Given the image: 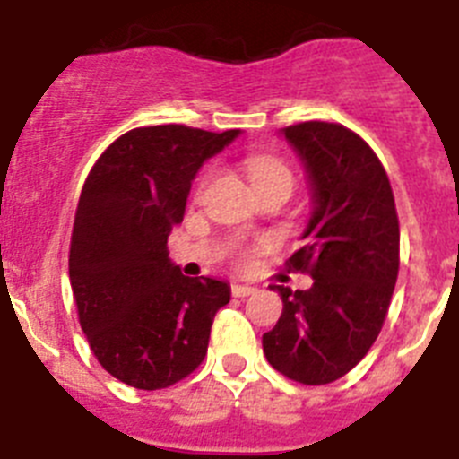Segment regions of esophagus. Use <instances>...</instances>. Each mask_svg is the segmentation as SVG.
Listing matches in <instances>:
<instances>
[{
    "mask_svg": "<svg viewBox=\"0 0 459 459\" xmlns=\"http://www.w3.org/2000/svg\"><path fill=\"white\" fill-rule=\"evenodd\" d=\"M255 291H257L255 287L241 285V282H234V285H232V296H237V299H246V296H253Z\"/></svg>",
    "mask_w": 459,
    "mask_h": 459,
    "instance_id": "1",
    "label": "esophagus"
}]
</instances>
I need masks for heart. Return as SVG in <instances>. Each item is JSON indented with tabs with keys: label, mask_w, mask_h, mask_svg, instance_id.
I'll return each mask as SVG.
<instances>
[{
	"label": "heart",
	"mask_w": 459,
	"mask_h": 459,
	"mask_svg": "<svg viewBox=\"0 0 459 459\" xmlns=\"http://www.w3.org/2000/svg\"><path fill=\"white\" fill-rule=\"evenodd\" d=\"M246 169H248V177L253 181V186L266 184V181H275V179H285V181H294L291 177V169L287 168L282 160L273 156H266V153H255L246 160Z\"/></svg>",
	"instance_id": "1"
}]
</instances>
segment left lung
<instances>
[{
	"label": "left lung",
	"mask_w": 459,
	"mask_h": 459,
	"mask_svg": "<svg viewBox=\"0 0 459 459\" xmlns=\"http://www.w3.org/2000/svg\"><path fill=\"white\" fill-rule=\"evenodd\" d=\"M282 133L306 163L315 202L307 243L287 269L315 282L271 287L282 296V315L262 347L280 375L322 386L347 375L384 326L400 269V222L386 169L363 137L328 121Z\"/></svg>",
	"instance_id": "left-lung-1"
}]
</instances>
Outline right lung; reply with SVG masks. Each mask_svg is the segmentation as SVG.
Listing matches in <instances>:
<instances>
[{
  "label": "right lung",
  "instance_id": "add662e5",
  "mask_svg": "<svg viewBox=\"0 0 459 459\" xmlns=\"http://www.w3.org/2000/svg\"><path fill=\"white\" fill-rule=\"evenodd\" d=\"M238 131L133 128L93 163L68 253L78 319L100 366L133 388H168L200 366L230 285L188 278L168 257L190 184Z\"/></svg>",
  "mask_w": 459,
  "mask_h": 459
}]
</instances>
